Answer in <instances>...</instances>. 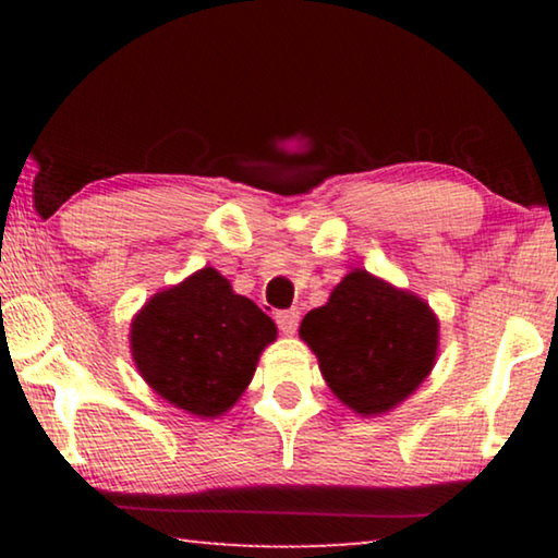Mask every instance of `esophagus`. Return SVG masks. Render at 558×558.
Instances as JSON below:
<instances>
[{"label": "esophagus", "mask_w": 558, "mask_h": 558, "mask_svg": "<svg viewBox=\"0 0 558 558\" xmlns=\"http://www.w3.org/2000/svg\"><path fill=\"white\" fill-rule=\"evenodd\" d=\"M276 323H278L282 335H295V329L300 325V313H298L295 307H292V310H278Z\"/></svg>", "instance_id": "esophagus-1"}]
</instances>
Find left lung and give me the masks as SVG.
Returning <instances> with one entry per match:
<instances>
[{"label": "left lung", "instance_id": "obj_1", "mask_svg": "<svg viewBox=\"0 0 558 558\" xmlns=\"http://www.w3.org/2000/svg\"><path fill=\"white\" fill-rule=\"evenodd\" d=\"M300 337L337 399L362 415L389 411L418 389L438 352L426 302L366 270L349 272L327 305L310 310Z\"/></svg>", "mask_w": 558, "mask_h": 558}]
</instances>
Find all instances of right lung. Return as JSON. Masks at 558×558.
I'll list each match as a JSON object with an SVG mask.
<instances>
[{
  "label": "right lung",
  "mask_w": 558,
  "mask_h": 558,
  "mask_svg": "<svg viewBox=\"0 0 558 558\" xmlns=\"http://www.w3.org/2000/svg\"><path fill=\"white\" fill-rule=\"evenodd\" d=\"M276 323L229 280L204 268L147 302L132 323V356L153 389L194 415H219L239 401Z\"/></svg>",
  "instance_id": "right-lung-1"
}]
</instances>
